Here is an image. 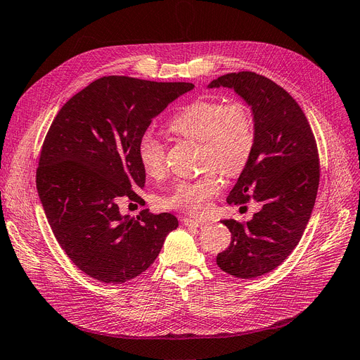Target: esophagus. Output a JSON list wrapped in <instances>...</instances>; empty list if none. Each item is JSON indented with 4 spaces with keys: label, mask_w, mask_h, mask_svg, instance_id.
<instances>
[{
    "label": "esophagus",
    "mask_w": 360,
    "mask_h": 360,
    "mask_svg": "<svg viewBox=\"0 0 360 360\" xmlns=\"http://www.w3.org/2000/svg\"><path fill=\"white\" fill-rule=\"evenodd\" d=\"M207 221L205 220H196V219H183V224L186 227H200L204 226Z\"/></svg>",
    "instance_id": "34e87169"
}]
</instances>
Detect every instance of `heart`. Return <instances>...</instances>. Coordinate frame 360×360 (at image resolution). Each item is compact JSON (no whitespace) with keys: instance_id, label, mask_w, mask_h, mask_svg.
<instances>
[{"instance_id":"obj_1","label":"heart","mask_w":360,"mask_h":360,"mask_svg":"<svg viewBox=\"0 0 360 360\" xmlns=\"http://www.w3.org/2000/svg\"><path fill=\"white\" fill-rule=\"evenodd\" d=\"M167 127L172 134L200 143L202 165L215 168L224 176H238L247 167L254 150V121L251 112L242 102L196 100L181 108ZM137 156L148 176L158 177L164 172V146L150 133L140 137ZM220 188L217 172L210 171L196 180L179 181L162 198L161 204L167 208L200 215L208 210L210 200L220 192Z\"/></svg>"}]
</instances>
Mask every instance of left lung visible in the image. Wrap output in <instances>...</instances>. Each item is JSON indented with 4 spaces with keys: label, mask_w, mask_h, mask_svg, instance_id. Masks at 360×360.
Here are the masks:
<instances>
[{
    "label": "left lung",
    "mask_w": 360,
    "mask_h": 360,
    "mask_svg": "<svg viewBox=\"0 0 360 360\" xmlns=\"http://www.w3.org/2000/svg\"><path fill=\"white\" fill-rule=\"evenodd\" d=\"M233 90L252 115L255 143L227 202L254 199L262 210L245 224L221 220L232 233L219 267L240 279L275 270L298 245L319 186V156L304 112L276 82L255 72L219 77L208 89Z\"/></svg>",
    "instance_id": "1"
}]
</instances>
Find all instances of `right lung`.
Listing matches in <instances>:
<instances>
[{
  "mask_svg": "<svg viewBox=\"0 0 360 360\" xmlns=\"http://www.w3.org/2000/svg\"><path fill=\"white\" fill-rule=\"evenodd\" d=\"M191 90V82L103 77L56 115L41 149L37 191L59 245L90 278L124 283L139 276L179 227L169 212L124 215L118 200L134 199V189L145 188L140 137Z\"/></svg>",
  "mask_w": 360,
  "mask_h": 360,
  "instance_id": "add662e5",
  "label": "right lung"
}]
</instances>
